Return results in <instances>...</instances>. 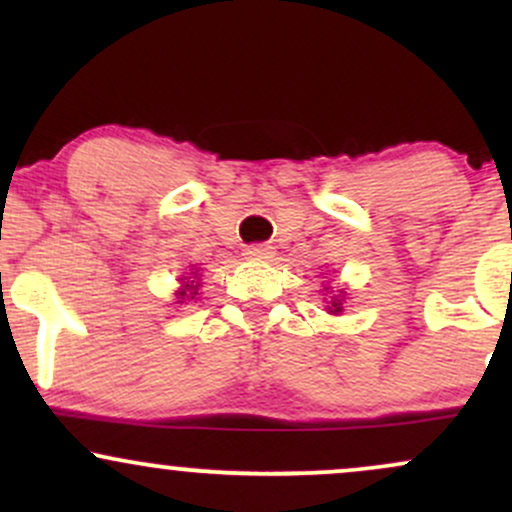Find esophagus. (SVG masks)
<instances>
[{
  "mask_svg": "<svg viewBox=\"0 0 512 512\" xmlns=\"http://www.w3.org/2000/svg\"><path fill=\"white\" fill-rule=\"evenodd\" d=\"M243 255L248 257V260H269V257L274 255V248H272V245L255 243V245H248Z\"/></svg>",
  "mask_w": 512,
  "mask_h": 512,
  "instance_id": "34e87169",
  "label": "esophagus"
}]
</instances>
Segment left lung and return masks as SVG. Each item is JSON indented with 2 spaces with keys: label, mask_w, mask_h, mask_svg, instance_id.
<instances>
[{
  "label": "left lung",
  "mask_w": 512,
  "mask_h": 512,
  "mask_svg": "<svg viewBox=\"0 0 512 512\" xmlns=\"http://www.w3.org/2000/svg\"><path fill=\"white\" fill-rule=\"evenodd\" d=\"M344 293V291H342ZM339 310H342V301H339V298H334V301H332V310H330V313H339Z\"/></svg>",
  "instance_id": "left-lung-1"
}]
</instances>
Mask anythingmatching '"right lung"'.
Wrapping results in <instances>:
<instances>
[{"instance_id":"add662e5","label":"right lung","mask_w":512,"mask_h":512,"mask_svg":"<svg viewBox=\"0 0 512 512\" xmlns=\"http://www.w3.org/2000/svg\"><path fill=\"white\" fill-rule=\"evenodd\" d=\"M192 274H197V272H192ZM195 296H197L195 281H190V279L182 281V289L178 291V298H182V301H192ZM182 301H178V303H182Z\"/></svg>"}]
</instances>
